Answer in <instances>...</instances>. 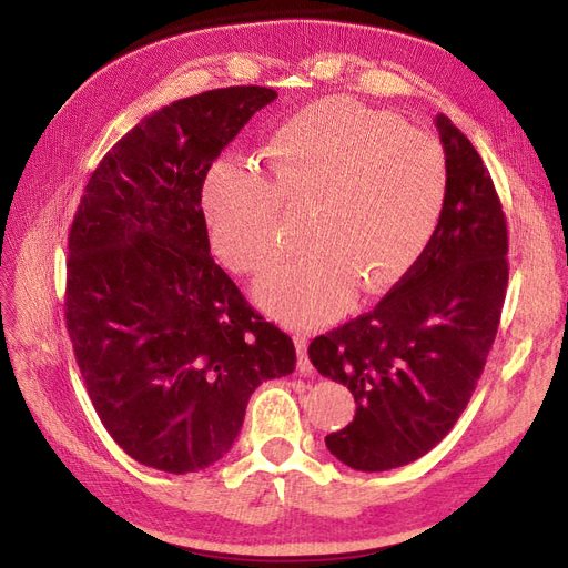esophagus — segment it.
<instances>
[{
    "label": "esophagus",
    "instance_id": "34e87169",
    "mask_svg": "<svg viewBox=\"0 0 568 568\" xmlns=\"http://www.w3.org/2000/svg\"><path fill=\"white\" fill-rule=\"evenodd\" d=\"M294 343H296V351H298V372L303 376H307V374L313 372V363H311V357H307V336L305 334H296Z\"/></svg>",
    "mask_w": 568,
    "mask_h": 568
}]
</instances>
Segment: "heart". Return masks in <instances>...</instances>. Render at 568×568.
Here are the masks:
<instances>
[{
	"label": "heart",
	"mask_w": 568,
	"mask_h": 568,
	"mask_svg": "<svg viewBox=\"0 0 568 568\" xmlns=\"http://www.w3.org/2000/svg\"><path fill=\"white\" fill-rule=\"evenodd\" d=\"M448 196V161L432 134L346 97L315 101L272 132L267 178L225 153L205 170L201 211L222 265L255 274L282 253V203L315 201V248L270 270L255 301L288 326L326 324L417 265Z\"/></svg>",
	"instance_id": "1"
}]
</instances>
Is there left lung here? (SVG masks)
Wrapping results in <instances>:
<instances>
[{"mask_svg": "<svg viewBox=\"0 0 568 568\" xmlns=\"http://www.w3.org/2000/svg\"><path fill=\"white\" fill-rule=\"evenodd\" d=\"M448 196L426 251L372 313L313 338L315 369L348 386L353 422L324 438L357 471L426 455L467 407L500 324L507 220L488 168L450 118H434Z\"/></svg>", "mask_w": 568, "mask_h": 568, "instance_id": "8db88e82", "label": "left lung"}]
</instances>
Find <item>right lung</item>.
I'll list each match as a JSON object with an SVG mask.
<instances>
[{"label": "right lung", "instance_id": "obj_1", "mask_svg": "<svg viewBox=\"0 0 568 568\" xmlns=\"http://www.w3.org/2000/svg\"><path fill=\"white\" fill-rule=\"evenodd\" d=\"M270 88H222L146 115L92 173L68 234L65 326L111 438L144 467L225 457L251 393L294 372L296 348L211 255L205 170Z\"/></svg>", "mask_w": 568, "mask_h": 568}]
</instances>
